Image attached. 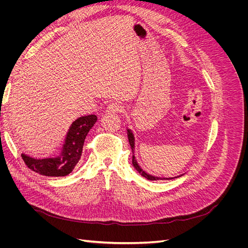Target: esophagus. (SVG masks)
<instances>
[{
    "mask_svg": "<svg viewBox=\"0 0 248 248\" xmlns=\"http://www.w3.org/2000/svg\"><path fill=\"white\" fill-rule=\"evenodd\" d=\"M121 109H122V107L120 106V104L116 101L110 102L107 108V110L109 111V112H117V111H120Z\"/></svg>",
    "mask_w": 248,
    "mask_h": 248,
    "instance_id": "obj_1",
    "label": "esophagus"
}]
</instances>
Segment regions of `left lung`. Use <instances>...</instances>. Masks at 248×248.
<instances>
[{"mask_svg": "<svg viewBox=\"0 0 248 248\" xmlns=\"http://www.w3.org/2000/svg\"><path fill=\"white\" fill-rule=\"evenodd\" d=\"M127 136H128V140H129V144H130V147H131V150H132V153L134 154V137H133V133L131 132V130H127ZM132 164H133V167L136 168V170L140 172V174L142 176V177H145L146 179H148V180H152V181H154V180H170V179H174V178H178V177H181V176H178V177H174V178H159V177H155V176H153V175H150V174H148V172H146L144 170H142L140 166H139V163H138V161H137V159H136V157H134V155H132Z\"/></svg>", "mask_w": 248, "mask_h": 248, "instance_id": "left-lung-1", "label": "left lung"}]
</instances>
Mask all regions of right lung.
<instances>
[{
	"label": "right lung",
	"mask_w": 248,
	"mask_h": 248,
	"mask_svg": "<svg viewBox=\"0 0 248 248\" xmlns=\"http://www.w3.org/2000/svg\"><path fill=\"white\" fill-rule=\"evenodd\" d=\"M97 117L87 115L78 118L67 132L64 145L56 156L37 158L28 154H21L29 169L48 177H63L70 174L80 159L85 139L92 128Z\"/></svg>",
	"instance_id": "add662e5"
}]
</instances>
